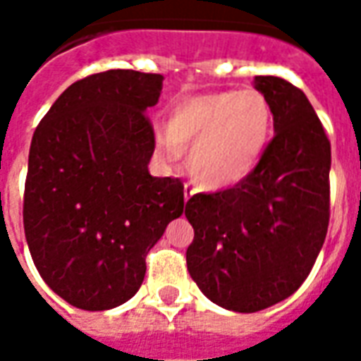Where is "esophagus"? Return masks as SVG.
<instances>
[{"instance_id": "obj_1", "label": "esophagus", "mask_w": 361, "mask_h": 361, "mask_svg": "<svg viewBox=\"0 0 361 361\" xmlns=\"http://www.w3.org/2000/svg\"><path fill=\"white\" fill-rule=\"evenodd\" d=\"M193 193H195V189L191 188L189 183H185V185H183V197H185V201H189V199H191V195H193Z\"/></svg>"}]
</instances>
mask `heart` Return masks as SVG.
<instances>
[{"instance_id":"1","label":"heart","mask_w":361,"mask_h":361,"mask_svg":"<svg viewBox=\"0 0 361 361\" xmlns=\"http://www.w3.org/2000/svg\"><path fill=\"white\" fill-rule=\"evenodd\" d=\"M271 102L255 89L216 90L180 102L166 121L164 152H188L197 185L230 188L253 172L272 137Z\"/></svg>"}]
</instances>
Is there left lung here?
<instances>
[{
  "mask_svg": "<svg viewBox=\"0 0 361 361\" xmlns=\"http://www.w3.org/2000/svg\"><path fill=\"white\" fill-rule=\"evenodd\" d=\"M271 102L274 137L234 188L185 203L195 230L188 271L220 307L255 313L302 286L325 242L331 216V141L302 90L255 77Z\"/></svg>",
  "mask_w": 361,
  "mask_h": 361,
  "instance_id": "1",
  "label": "left lung"
}]
</instances>
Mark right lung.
Returning <instances> with one entry per match:
<instances>
[{
	"mask_svg": "<svg viewBox=\"0 0 361 361\" xmlns=\"http://www.w3.org/2000/svg\"><path fill=\"white\" fill-rule=\"evenodd\" d=\"M164 77L110 69L73 82L36 127L23 222L44 282L102 311L141 288L150 247L183 212L180 178H152L147 110Z\"/></svg>",
	"mask_w": 361,
	"mask_h": 361,
	"instance_id": "add662e5",
	"label": "right lung"
}]
</instances>
